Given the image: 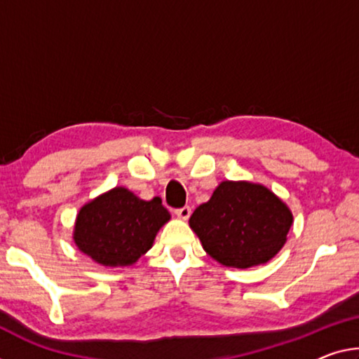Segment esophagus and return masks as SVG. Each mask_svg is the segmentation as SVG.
Instances as JSON below:
<instances>
[{
    "label": "esophagus",
    "mask_w": 359,
    "mask_h": 359,
    "mask_svg": "<svg viewBox=\"0 0 359 359\" xmlns=\"http://www.w3.org/2000/svg\"><path fill=\"white\" fill-rule=\"evenodd\" d=\"M175 213H176V217H178V218L187 219V218L191 217V207L189 205H184V207H181V208H176Z\"/></svg>",
    "instance_id": "esophagus-1"
}]
</instances>
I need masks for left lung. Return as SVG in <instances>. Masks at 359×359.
I'll return each instance as SVG.
<instances>
[{
  "mask_svg": "<svg viewBox=\"0 0 359 359\" xmlns=\"http://www.w3.org/2000/svg\"><path fill=\"white\" fill-rule=\"evenodd\" d=\"M290 224L292 213L280 198L245 181H223L189 218L208 255L234 268L271 260L283 249Z\"/></svg>",
  "mask_w": 359,
  "mask_h": 359,
  "instance_id": "left-lung-1",
  "label": "left lung"
}]
</instances>
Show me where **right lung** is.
<instances>
[{
  "mask_svg": "<svg viewBox=\"0 0 359 359\" xmlns=\"http://www.w3.org/2000/svg\"><path fill=\"white\" fill-rule=\"evenodd\" d=\"M168 219L158 197L142 201L125 187H115L81 208L74 239L81 252L104 266H126L151 249Z\"/></svg>",
  "mask_w": 359,
  "mask_h": 359,
  "instance_id": "obj_1",
  "label": "right lung"
}]
</instances>
